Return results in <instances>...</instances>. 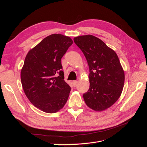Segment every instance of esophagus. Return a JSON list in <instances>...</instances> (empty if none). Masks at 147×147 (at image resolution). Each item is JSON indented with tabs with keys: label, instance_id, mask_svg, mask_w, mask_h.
<instances>
[{
	"label": "esophagus",
	"instance_id": "1",
	"mask_svg": "<svg viewBox=\"0 0 147 147\" xmlns=\"http://www.w3.org/2000/svg\"><path fill=\"white\" fill-rule=\"evenodd\" d=\"M78 81H73V85L74 86H76L77 85H78Z\"/></svg>",
	"mask_w": 147,
	"mask_h": 147
}]
</instances>
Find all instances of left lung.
<instances>
[{"label":"left lung","mask_w":147,"mask_h":147,"mask_svg":"<svg viewBox=\"0 0 147 147\" xmlns=\"http://www.w3.org/2000/svg\"><path fill=\"white\" fill-rule=\"evenodd\" d=\"M88 62L90 88L83 94L88 107L95 111L109 108L120 97L124 72L118 56L97 37L91 35L74 37Z\"/></svg>","instance_id":"left-lung-1"}]
</instances>
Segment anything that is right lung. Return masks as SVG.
Instances as JSON below:
<instances>
[{
	"label": "right lung",
	"mask_w": 147,
	"mask_h": 147,
	"mask_svg": "<svg viewBox=\"0 0 147 147\" xmlns=\"http://www.w3.org/2000/svg\"><path fill=\"white\" fill-rule=\"evenodd\" d=\"M70 37L52 34L28 53L21 71L24 93L30 102L47 113H55L66 103L71 87L64 80L61 60L73 44Z\"/></svg>",
	"instance_id": "right-lung-1"
}]
</instances>
